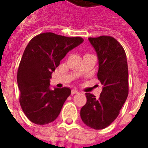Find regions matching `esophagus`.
<instances>
[{"instance_id":"34e87169","label":"esophagus","mask_w":148,"mask_h":148,"mask_svg":"<svg viewBox=\"0 0 148 148\" xmlns=\"http://www.w3.org/2000/svg\"><path fill=\"white\" fill-rule=\"evenodd\" d=\"M79 91L77 90H71V94L72 95H75V94H78Z\"/></svg>"}]
</instances>
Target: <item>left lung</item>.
<instances>
[{
  "label": "left lung",
  "instance_id": "left-lung-1",
  "mask_svg": "<svg viewBox=\"0 0 148 148\" xmlns=\"http://www.w3.org/2000/svg\"><path fill=\"white\" fill-rule=\"evenodd\" d=\"M98 60L97 77L103 85L100 97L86 93L87 103L81 109L82 121L90 128L109 126L120 113L128 95V67L124 48L110 36L89 38Z\"/></svg>",
  "mask_w": 148,
  "mask_h": 148
}]
</instances>
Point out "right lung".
I'll return each instance as SVG.
<instances>
[{"label":"right lung","instance_id":"1","mask_svg":"<svg viewBox=\"0 0 148 148\" xmlns=\"http://www.w3.org/2000/svg\"><path fill=\"white\" fill-rule=\"evenodd\" d=\"M83 38L43 33L32 38L24 51L17 71L20 104L27 117L36 124H49L58 117L71 95L69 88H53L51 74L70 51L82 44Z\"/></svg>","mask_w":148,"mask_h":148}]
</instances>
